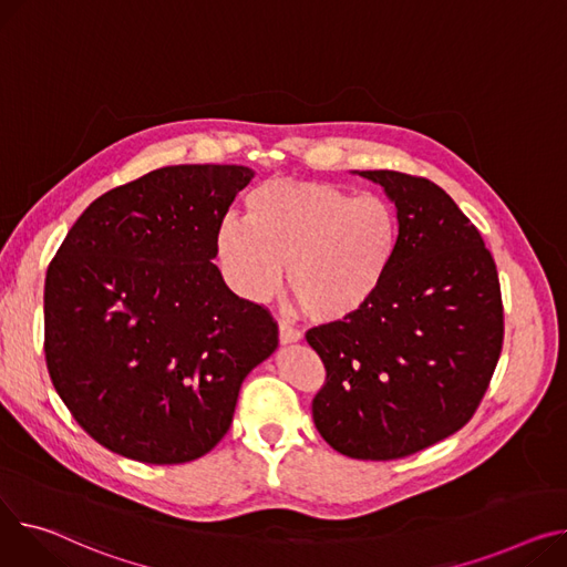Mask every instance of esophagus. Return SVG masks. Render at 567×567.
Here are the masks:
<instances>
[{"mask_svg": "<svg viewBox=\"0 0 567 567\" xmlns=\"http://www.w3.org/2000/svg\"><path fill=\"white\" fill-rule=\"evenodd\" d=\"M300 337H303V334H300V330H296L293 326L280 321V342L282 344H293V342H298Z\"/></svg>", "mask_w": 567, "mask_h": 567, "instance_id": "esophagus-1", "label": "esophagus"}]
</instances>
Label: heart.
Returning a JSON list of instances; mask_svg holds the SVG:
<instances>
[{
    "mask_svg": "<svg viewBox=\"0 0 567 567\" xmlns=\"http://www.w3.org/2000/svg\"><path fill=\"white\" fill-rule=\"evenodd\" d=\"M246 217L225 216L216 255L230 285L269 298L287 264V287L308 319L342 321L371 303L399 250L396 207L332 182L271 179L246 196Z\"/></svg>",
    "mask_w": 567,
    "mask_h": 567,
    "instance_id": "b5f03b06",
    "label": "heart"
}]
</instances>
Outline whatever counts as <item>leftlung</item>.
Returning <instances> with one entry per match:
<instances>
[{"instance_id": "1", "label": "left lung", "mask_w": 567, "mask_h": 567, "mask_svg": "<svg viewBox=\"0 0 567 567\" xmlns=\"http://www.w3.org/2000/svg\"><path fill=\"white\" fill-rule=\"evenodd\" d=\"M399 212L392 271L349 319L308 330L326 367L312 401L321 437L358 461H396L476 412L504 342L495 259L474 223L426 177L362 171Z\"/></svg>"}]
</instances>
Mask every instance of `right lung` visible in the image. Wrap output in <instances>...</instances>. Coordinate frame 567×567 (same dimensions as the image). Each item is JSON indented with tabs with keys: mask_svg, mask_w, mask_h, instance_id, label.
<instances>
[{
	"mask_svg": "<svg viewBox=\"0 0 567 567\" xmlns=\"http://www.w3.org/2000/svg\"><path fill=\"white\" fill-rule=\"evenodd\" d=\"M246 166H166L111 188L45 278V360L78 424L113 454L179 465L228 433L246 375L278 347L271 312L212 259Z\"/></svg>",
	"mask_w": 567,
	"mask_h": 567,
	"instance_id": "obj_1",
	"label": "right lung"
}]
</instances>
